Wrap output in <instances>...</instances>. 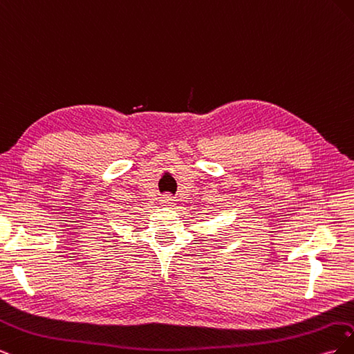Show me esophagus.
Returning <instances> with one entry per match:
<instances>
[{
	"label": "esophagus",
	"instance_id": "esophagus-1",
	"mask_svg": "<svg viewBox=\"0 0 354 354\" xmlns=\"http://www.w3.org/2000/svg\"><path fill=\"white\" fill-rule=\"evenodd\" d=\"M174 198L173 196H171L169 194H167V195H164L162 196V199H160V202H162V205L164 207H171V203H174Z\"/></svg>",
	"mask_w": 354,
	"mask_h": 354
}]
</instances>
